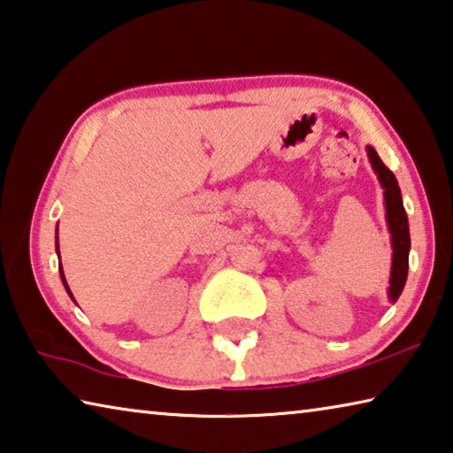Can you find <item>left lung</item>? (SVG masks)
I'll return each mask as SVG.
<instances>
[{
	"instance_id": "left-lung-1",
	"label": "left lung",
	"mask_w": 453,
	"mask_h": 453,
	"mask_svg": "<svg viewBox=\"0 0 453 453\" xmlns=\"http://www.w3.org/2000/svg\"><path fill=\"white\" fill-rule=\"evenodd\" d=\"M367 155L371 161L372 171L377 173L379 183L383 188L385 196V218L387 227L391 234V246H393V262H391V276H389V300L397 303L401 292L405 288L407 282V270H409V250H411V238H409V221L403 207V199H401V189L395 175L385 167V163L379 159L377 150L367 145Z\"/></svg>"
}]
</instances>
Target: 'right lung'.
I'll return each instance as SVG.
<instances>
[{"instance_id":"obj_1","label":"right lung","mask_w":453,"mask_h":453,"mask_svg":"<svg viewBox=\"0 0 453 453\" xmlns=\"http://www.w3.org/2000/svg\"><path fill=\"white\" fill-rule=\"evenodd\" d=\"M56 254H60V243H58V227H56ZM60 278H62V284H64V288H66V292L70 294V298L74 300V296H72V292H70V288H68V282H66V278H64L62 264H60Z\"/></svg>"}]
</instances>
